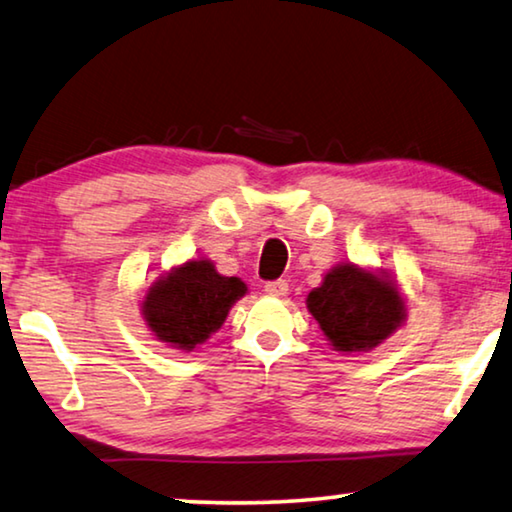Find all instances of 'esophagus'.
<instances>
[{"label":"esophagus","mask_w":512,"mask_h":512,"mask_svg":"<svg viewBox=\"0 0 512 512\" xmlns=\"http://www.w3.org/2000/svg\"><path fill=\"white\" fill-rule=\"evenodd\" d=\"M264 292L271 296H287L289 285H287V280H271L264 285Z\"/></svg>","instance_id":"34e87169"}]
</instances>
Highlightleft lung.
Instances as JSON below:
<instances>
[{"instance_id": "8db88e82", "label": "left lung", "mask_w": 512, "mask_h": 512, "mask_svg": "<svg viewBox=\"0 0 512 512\" xmlns=\"http://www.w3.org/2000/svg\"><path fill=\"white\" fill-rule=\"evenodd\" d=\"M308 310L338 352H365L388 338L404 319V303L391 282L342 264L308 294Z\"/></svg>"}]
</instances>
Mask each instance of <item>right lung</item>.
<instances>
[{
  "label": "right lung",
  "instance_id": "1",
  "mask_svg": "<svg viewBox=\"0 0 512 512\" xmlns=\"http://www.w3.org/2000/svg\"><path fill=\"white\" fill-rule=\"evenodd\" d=\"M243 294L239 278L220 276L207 259H193L149 289L142 312L158 340L190 352L220 329Z\"/></svg>",
  "mask_w": 512,
  "mask_h": 512
}]
</instances>
